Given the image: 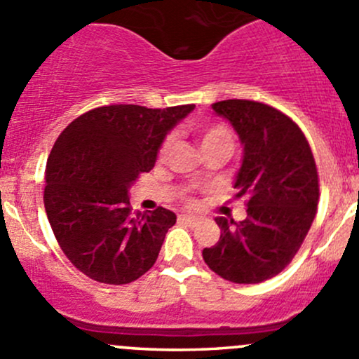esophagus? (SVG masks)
<instances>
[{"label":"esophagus","mask_w":359,"mask_h":359,"mask_svg":"<svg viewBox=\"0 0 359 359\" xmlns=\"http://www.w3.org/2000/svg\"><path fill=\"white\" fill-rule=\"evenodd\" d=\"M179 220L180 222H187V224H193V222H196V217L194 215H187V213H182V215H179Z\"/></svg>","instance_id":"34e87169"}]
</instances>
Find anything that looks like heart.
Wrapping results in <instances>:
<instances>
[{
    "label": "heart",
    "instance_id": "heart-1",
    "mask_svg": "<svg viewBox=\"0 0 359 359\" xmlns=\"http://www.w3.org/2000/svg\"><path fill=\"white\" fill-rule=\"evenodd\" d=\"M172 140H173L172 137H166L165 142H163L161 147H159V158L166 156V153L170 151V146H172ZM200 142H201V149L208 146H217V144H227V146L233 147V135H231V132L226 128V126H220V125L206 126V128H203L200 133Z\"/></svg>",
    "mask_w": 359,
    "mask_h": 359
}]
</instances>
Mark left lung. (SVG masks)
Segmentation results:
<instances>
[{"instance_id": "1", "label": "left lung", "mask_w": 359, "mask_h": 359, "mask_svg": "<svg viewBox=\"0 0 359 359\" xmlns=\"http://www.w3.org/2000/svg\"><path fill=\"white\" fill-rule=\"evenodd\" d=\"M212 109L231 123L243 146L234 189L247 201V219L217 217L220 238L203 250V259L224 280L260 283L290 264L313 224L316 163L299 126L274 107L231 99Z\"/></svg>"}]
</instances>
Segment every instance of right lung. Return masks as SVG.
Masks as SVG:
<instances>
[{
	"instance_id": "right-lung-1",
	"label": "right lung",
	"mask_w": 359,
	"mask_h": 359,
	"mask_svg": "<svg viewBox=\"0 0 359 359\" xmlns=\"http://www.w3.org/2000/svg\"><path fill=\"white\" fill-rule=\"evenodd\" d=\"M194 109L133 104L85 112L59 135L45 172V210L66 257L83 274L126 285L154 266L177 215L132 212L130 187L149 172L173 126Z\"/></svg>"
}]
</instances>
